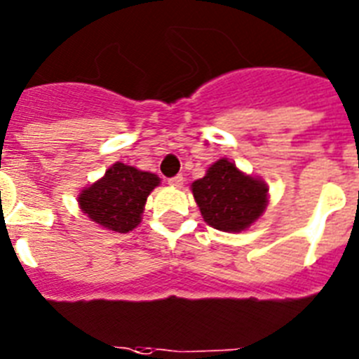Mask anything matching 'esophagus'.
<instances>
[{"label": "esophagus", "instance_id": "esophagus-1", "mask_svg": "<svg viewBox=\"0 0 359 359\" xmlns=\"http://www.w3.org/2000/svg\"><path fill=\"white\" fill-rule=\"evenodd\" d=\"M168 184H170V186H173V188H180V186L184 184V177L182 175L171 177V179H168Z\"/></svg>", "mask_w": 359, "mask_h": 359}]
</instances>
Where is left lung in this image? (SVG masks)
<instances>
[{
    "label": "left lung",
    "instance_id": "1",
    "mask_svg": "<svg viewBox=\"0 0 359 359\" xmlns=\"http://www.w3.org/2000/svg\"><path fill=\"white\" fill-rule=\"evenodd\" d=\"M191 193L204 222L218 231L240 233L253 226L269 202V188L260 177L236 168L229 158L213 162Z\"/></svg>",
    "mask_w": 359,
    "mask_h": 359
}]
</instances>
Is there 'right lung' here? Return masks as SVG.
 <instances>
[{"mask_svg":"<svg viewBox=\"0 0 359 359\" xmlns=\"http://www.w3.org/2000/svg\"><path fill=\"white\" fill-rule=\"evenodd\" d=\"M161 184L155 173L115 162L104 175L81 189L79 210L97 226L114 233L133 231L142 220L148 195Z\"/></svg>","mask_w":359,"mask_h":359,"instance_id":"add662e5","label":"right lung"}]
</instances>
